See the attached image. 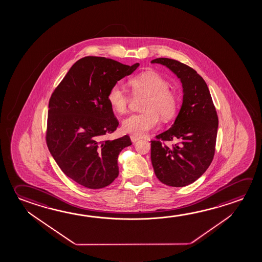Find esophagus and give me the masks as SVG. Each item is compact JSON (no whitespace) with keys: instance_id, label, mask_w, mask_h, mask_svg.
Listing matches in <instances>:
<instances>
[{"instance_id":"1","label":"esophagus","mask_w":262,"mask_h":262,"mask_svg":"<svg viewBox=\"0 0 262 262\" xmlns=\"http://www.w3.org/2000/svg\"><path fill=\"white\" fill-rule=\"evenodd\" d=\"M130 140H132V142H136L137 141L140 140V138H138L136 137V136H133V135H132V136H130Z\"/></svg>"}]
</instances>
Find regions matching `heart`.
<instances>
[{
    "label": "heart",
    "mask_w": 262,
    "mask_h": 262,
    "mask_svg": "<svg viewBox=\"0 0 262 262\" xmlns=\"http://www.w3.org/2000/svg\"><path fill=\"white\" fill-rule=\"evenodd\" d=\"M133 97H144L142 104V113L133 114L122 121V129L133 136L142 137L159 124V117L163 120L172 119L178 108V97L169 89V82L160 74L149 71L129 80ZM107 101L119 114L128 111L130 98L123 89L115 84L107 92Z\"/></svg>",
    "instance_id": "obj_1"
}]
</instances>
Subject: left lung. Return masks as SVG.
I'll return each mask as SVG.
<instances>
[{
  "label": "left lung",
  "mask_w": 262,
  "mask_h": 262,
  "mask_svg": "<svg viewBox=\"0 0 262 262\" xmlns=\"http://www.w3.org/2000/svg\"><path fill=\"white\" fill-rule=\"evenodd\" d=\"M151 63L172 70L183 85V104L170 129L150 143L155 176L164 185H190L209 167L215 150L219 117L206 81L198 72L179 61L160 57ZM179 142L168 147L164 142Z\"/></svg>",
  "instance_id": "left-lung-1"
}]
</instances>
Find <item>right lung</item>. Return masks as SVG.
Masks as SVG:
<instances>
[{"label": "right lung", "mask_w": 262, "mask_h": 262, "mask_svg": "<svg viewBox=\"0 0 262 262\" xmlns=\"http://www.w3.org/2000/svg\"><path fill=\"white\" fill-rule=\"evenodd\" d=\"M139 66L86 56L71 67L52 93L46 134L48 149L62 172L84 187L103 188L119 176L118 156L132 141L128 135L104 140L119 125L107 92Z\"/></svg>", "instance_id": "right-lung-1"}]
</instances>
